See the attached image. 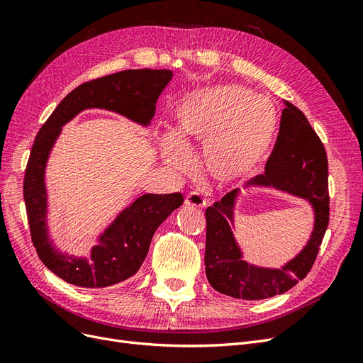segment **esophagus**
Listing matches in <instances>:
<instances>
[{
    "label": "esophagus",
    "mask_w": 363,
    "mask_h": 363,
    "mask_svg": "<svg viewBox=\"0 0 363 363\" xmlns=\"http://www.w3.org/2000/svg\"><path fill=\"white\" fill-rule=\"evenodd\" d=\"M184 204L186 206H195V207H203L206 204V200L203 199V196L199 194V192H189L186 194L184 196Z\"/></svg>",
    "instance_id": "1"
}]
</instances>
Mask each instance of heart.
Listing matches in <instances>:
<instances>
[{"instance_id": "1", "label": "heart", "mask_w": 363, "mask_h": 363, "mask_svg": "<svg viewBox=\"0 0 363 363\" xmlns=\"http://www.w3.org/2000/svg\"><path fill=\"white\" fill-rule=\"evenodd\" d=\"M277 128V113L265 98L244 86L228 84L196 91L180 103L174 138L160 155L172 169H184L188 147L201 142V171L219 183L233 182L265 157Z\"/></svg>"}]
</instances>
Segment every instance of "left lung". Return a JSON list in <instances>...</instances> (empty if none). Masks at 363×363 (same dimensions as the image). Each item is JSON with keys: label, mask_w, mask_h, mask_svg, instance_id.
<instances>
[{"label": "left lung", "mask_w": 363, "mask_h": 363, "mask_svg": "<svg viewBox=\"0 0 363 363\" xmlns=\"http://www.w3.org/2000/svg\"><path fill=\"white\" fill-rule=\"evenodd\" d=\"M276 147L265 172L245 183L276 188L309 201L313 213V232L306 247L281 268H262L242 259L232 227L239 189L230 191L206 208V276L211 286L224 295L242 300H265L284 294L303 280L313 267L328 225L327 155L309 121L298 107L284 101Z\"/></svg>", "instance_id": "1"}]
</instances>
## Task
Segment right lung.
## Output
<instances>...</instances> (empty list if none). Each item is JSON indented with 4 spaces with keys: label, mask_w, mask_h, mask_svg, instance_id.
Returning <instances> with one entry per match:
<instances>
[{
    "label": "right lung",
    "mask_w": 363,
    "mask_h": 363,
    "mask_svg": "<svg viewBox=\"0 0 363 363\" xmlns=\"http://www.w3.org/2000/svg\"><path fill=\"white\" fill-rule=\"evenodd\" d=\"M171 79L172 71L168 69H127L83 83L63 98L39 130L26 169L24 201L38 256L62 280L82 288H107L135 276L157 227L183 204L180 192L145 194L104 230L89 259L59 252L52 247L47 227L45 168L62 127L86 108H104L148 125L157 98Z\"/></svg>",
    "instance_id": "1"
}]
</instances>
